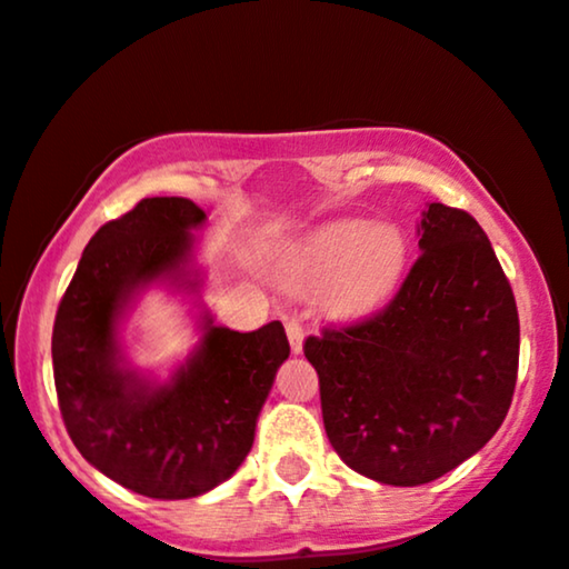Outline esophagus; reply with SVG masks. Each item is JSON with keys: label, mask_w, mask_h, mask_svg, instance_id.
Masks as SVG:
<instances>
[{"label": "esophagus", "mask_w": 569, "mask_h": 569, "mask_svg": "<svg viewBox=\"0 0 569 569\" xmlns=\"http://www.w3.org/2000/svg\"><path fill=\"white\" fill-rule=\"evenodd\" d=\"M286 337H289V345H291V352L299 355L302 352V345H305V328L299 320H286Z\"/></svg>", "instance_id": "esophagus-1"}]
</instances>
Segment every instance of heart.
Segmentation results:
<instances>
[{
	"label": "heart",
	"instance_id": "1",
	"mask_svg": "<svg viewBox=\"0 0 569 569\" xmlns=\"http://www.w3.org/2000/svg\"><path fill=\"white\" fill-rule=\"evenodd\" d=\"M408 264V238L392 222L341 217L299 238L286 251V289H323V310L339 320L366 318L397 291Z\"/></svg>",
	"mask_w": 569,
	"mask_h": 569
}]
</instances>
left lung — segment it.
I'll return each mask as SVG.
<instances>
[{
    "instance_id": "8db88e82",
    "label": "left lung",
    "mask_w": 569,
    "mask_h": 569,
    "mask_svg": "<svg viewBox=\"0 0 569 569\" xmlns=\"http://www.w3.org/2000/svg\"><path fill=\"white\" fill-rule=\"evenodd\" d=\"M419 249L385 310L305 341L333 450L395 488L432 482L485 448L519 366L515 293L477 219L429 203Z\"/></svg>"
}]
</instances>
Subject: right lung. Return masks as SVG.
Here are the masks:
<instances>
[{"instance_id": "right-lung-1", "label": "right lung", "mask_w": 569, "mask_h": 569, "mask_svg": "<svg viewBox=\"0 0 569 569\" xmlns=\"http://www.w3.org/2000/svg\"><path fill=\"white\" fill-rule=\"evenodd\" d=\"M188 198H142L87 243L54 315L52 368L60 413L94 469L161 501L196 498L230 480L254 445L257 419L289 339L278 320L241 333L201 312V341L167 381L124 358L121 320L150 286L198 293Z\"/></svg>"}]
</instances>
